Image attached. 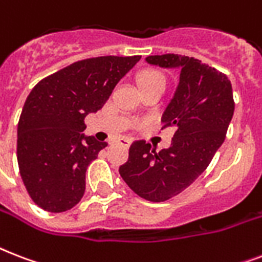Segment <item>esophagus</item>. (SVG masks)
Returning a JSON list of instances; mask_svg holds the SVG:
<instances>
[{"label": "esophagus", "instance_id": "34e87169", "mask_svg": "<svg viewBox=\"0 0 262 262\" xmlns=\"http://www.w3.org/2000/svg\"><path fill=\"white\" fill-rule=\"evenodd\" d=\"M132 141H133V140H132L130 137H121V139L118 140V143L121 144V145H123V147H126V148L130 147Z\"/></svg>", "mask_w": 262, "mask_h": 262}]
</instances>
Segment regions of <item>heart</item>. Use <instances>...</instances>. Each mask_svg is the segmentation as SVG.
Segmentation results:
<instances>
[{
  "mask_svg": "<svg viewBox=\"0 0 262 262\" xmlns=\"http://www.w3.org/2000/svg\"><path fill=\"white\" fill-rule=\"evenodd\" d=\"M154 81L164 83V76L159 71H155V69H148V71L143 72L139 76V85L147 83H154Z\"/></svg>",
  "mask_w": 262,
  "mask_h": 262,
  "instance_id": "obj_1",
  "label": "heart"
}]
</instances>
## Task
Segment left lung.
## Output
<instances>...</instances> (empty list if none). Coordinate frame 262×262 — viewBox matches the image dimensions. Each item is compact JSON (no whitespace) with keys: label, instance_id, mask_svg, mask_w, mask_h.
<instances>
[{"label":"left lung","instance_id":"1","mask_svg":"<svg viewBox=\"0 0 262 262\" xmlns=\"http://www.w3.org/2000/svg\"><path fill=\"white\" fill-rule=\"evenodd\" d=\"M148 63L178 68L179 84L163 114L164 126L177 127L171 147L156 152L139 140L119 167L127 186L141 199L163 203L194 182L223 144L234 114L231 81L193 57L149 55Z\"/></svg>","mask_w":262,"mask_h":262}]
</instances>
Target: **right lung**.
I'll list each match as a JSON object with an SVG mask.
<instances>
[{
  "label": "right lung",
  "mask_w": 262,
  "mask_h": 262,
  "mask_svg": "<svg viewBox=\"0 0 262 262\" xmlns=\"http://www.w3.org/2000/svg\"><path fill=\"white\" fill-rule=\"evenodd\" d=\"M141 55L95 57L39 81L17 126V163L28 194L47 212L69 211L85 191V171L107 143L84 136V119L100 110Z\"/></svg>",
  "instance_id": "1"
}]
</instances>
